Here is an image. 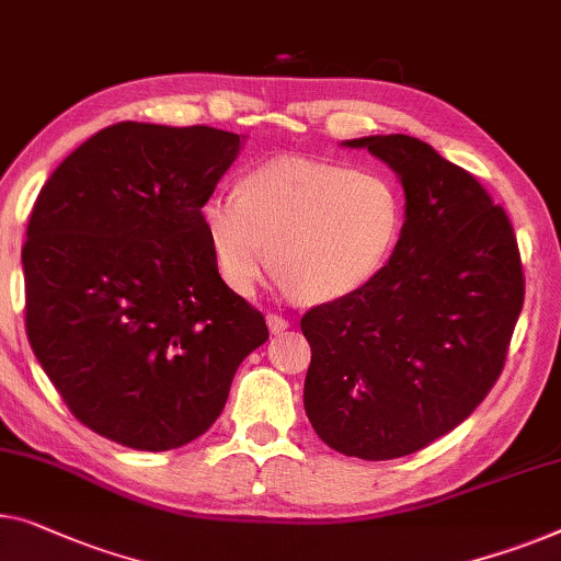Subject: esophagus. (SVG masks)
Wrapping results in <instances>:
<instances>
[{
	"instance_id": "34e87169",
	"label": "esophagus",
	"mask_w": 561,
	"mask_h": 561,
	"mask_svg": "<svg viewBox=\"0 0 561 561\" xmlns=\"http://www.w3.org/2000/svg\"><path fill=\"white\" fill-rule=\"evenodd\" d=\"M265 321H267V329H271V334H283V331L288 329V319H283L278 313H267Z\"/></svg>"
}]
</instances>
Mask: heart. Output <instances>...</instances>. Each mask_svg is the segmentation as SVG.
Here are the masks:
<instances>
[{
	"mask_svg": "<svg viewBox=\"0 0 561 561\" xmlns=\"http://www.w3.org/2000/svg\"><path fill=\"white\" fill-rule=\"evenodd\" d=\"M220 278L248 296L267 263L306 300H336L367 286L392 257L404 207L385 174L280 159L242 176L238 194L199 205Z\"/></svg>",
	"mask_w": 561,
	"mask_h": 561,
	"instance_id": "heart-1",
	"label": "heart"
}]
</instances>
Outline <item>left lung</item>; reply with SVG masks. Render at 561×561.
<instances>
[{
	"instance_id": "left-lung-1",
	"label": "left lung",
	"mask_w": 561,
	"mask_h": 561,
	"mask_svg": "<svg viewBox=\"0 0 561 561\" xmlns=\"http://www.w3.org/2000/svg\"><path fill=\"white\" fill-rule=\"evenodd\" d=\"M346 146L394 169L404 225L367 286L300 319L311 344L304 404L329 448L392 460L458 427L496 385L524 267L503 207L433 146L404 134Z\"/></svg>"
}]
</instances>
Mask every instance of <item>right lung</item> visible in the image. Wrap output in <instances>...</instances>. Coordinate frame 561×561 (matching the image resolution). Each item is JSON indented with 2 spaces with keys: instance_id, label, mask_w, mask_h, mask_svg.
Wrapping results in <instances>:
<instances>
[{
  "instance_id": "add662e5",
  "label": "right lung",
  "mask_w": 561,
  "mask_h": 561,
  "mask_svg": "<svg viewBox=\"0 0 561 561\" xmlns=\"http://www.w3.org/2000/svg\"><path fill=\"white\" fill-rule=\"evenodd\" d=\"M240 151L213 126L121 121L37 194L22 248L24 327L85 427L172 450L220 417L263 313L225 286L199 205Z\"/></svg>"
}]
</instances>
